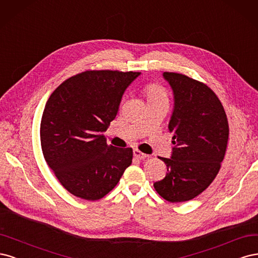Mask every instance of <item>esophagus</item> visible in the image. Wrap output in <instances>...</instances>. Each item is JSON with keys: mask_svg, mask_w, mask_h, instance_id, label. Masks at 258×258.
I'll return each instance as SVG.
<instances>
[{"mask_svg": "<svg viewBox=\"0 0 258 258\" xmlns=\"http://www.w3.org/2000/svg\"><path fill=\"white\" fill-rule=\"evenodd\" d=\"M133 154H134V157L137 160H145L146 157H148L147 154L140 152L139 150H134V152H133Z\"/></svg>", "mask_w": 258, "mask_h": 258, "instance_id": "34e87169", "label": "esophagus"}]
</instances>
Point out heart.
<instances>
[{"label":"heart","mask_w":258,"mask_h":258,"mask_svg":"<svg viewBox=\"0 0 258 258\" xmlns=\"http://www.w3.org/2000/svg\"><path fill=\"white\" fill-rule=\"evenodd\" d=\"M143 95L146 98L147 106L168 105V93L162 86L156 84H149L143 88Z\"/></svg>","instance_id":"1"}]
</instances>
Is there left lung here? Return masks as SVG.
I'll return each instance as SVG.
<instances>
[{"instance_id": "left-lung-1", "label": "left lung", "mask_w": 258, "mask_h": 258, "mask_svg": "<svg viewBox=\"0 0 258 258\" xmlns=\"http://www.w3.org/2000/svg\"><path fill=\"white\" fill-rule=\"evenodd\" d=\"M173 93L168 124L171 155L160 157L167 173L154 188L170 203L187 202L211 184L221 168L228 141V121L218 96L203 82L177 73H163Z\"/></svg>"}]
</instances>
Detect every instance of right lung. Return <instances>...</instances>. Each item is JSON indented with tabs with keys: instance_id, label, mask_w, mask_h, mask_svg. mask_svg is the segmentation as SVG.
Returning <instances> with one entry per match:
<instances>
[{
	"instance_id": "add662e5",
	"label": "right lung",
	"mask_w": 258,
	"mask_h": 258,
	"mask_svg": "<svg viewBox=\"0 0 258 258\" xmlns=\"http://www.w3.org/2000/svg\"><path fill=\"white\" fill-rule=\"evenodd\" d=\"M140 73L87 71L65 80L46 103L41 150L60 183L76 197L103 198L132 164V148L108 146L103 133Z\"/></svg>"
}]
</instances>
